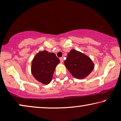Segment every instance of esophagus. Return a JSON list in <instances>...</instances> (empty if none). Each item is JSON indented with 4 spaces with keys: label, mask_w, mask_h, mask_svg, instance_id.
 I'll use <instances>...</instances> for the list:
<instances>
[{
    "label": "esophagus",
    "mask_w": 121,
    "mask_h": 121,
    "mask_svg": "<svg viewBox=\"0 0 121 121\" xmlns=\"http://www.w3.org/2000/svg\"><path fill=\"white\" fill-rule=\"evenodd\" d=\"M60 62H61V63H62V62H63V61H64L63 58H62V57H60Z\"/></svg>",
    "instance_id": "esophagus-1"
}]
</instances>
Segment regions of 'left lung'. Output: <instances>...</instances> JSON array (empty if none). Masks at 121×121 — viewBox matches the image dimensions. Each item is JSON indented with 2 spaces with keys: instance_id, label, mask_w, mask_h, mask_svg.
I'll return each instance as SVG.
<instances>
[{
  "instance_id": "8db88e82",
  "label": "left lung",
  "mask_w": 121,
  "mask_h": 121,
  "mask_svg": "<svg viewBox=\"0 0 121 121\" xmlns=\"http://www.w3.org/2000/svg\"><path fill=\"white\" fill-rule=\"evenodd\" d=\"M64 64L72 75L76 79H83L92 71L94 64L88 56L75 50L68 53Z\"/></svg>"
}]
</instances>
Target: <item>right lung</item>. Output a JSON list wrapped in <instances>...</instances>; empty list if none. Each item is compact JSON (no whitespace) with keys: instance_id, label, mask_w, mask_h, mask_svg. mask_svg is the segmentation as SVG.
Masks as SVG:
<instances>
[{"instance_id":"1","label":"right lung","mask_w":121,"mask_h":121,"mask_svg":"<svg viewBox=\"0 0 121 121\" xmlns=\"http://www.w3.org/2000/svg\"><path fill=\"white\" fill-rule=\"evenodd\" d=\"M60 60L53 53L47 51H40L33 58L31 72L34 78L43 84H49Z\"/></svg>"}]
</instances>
